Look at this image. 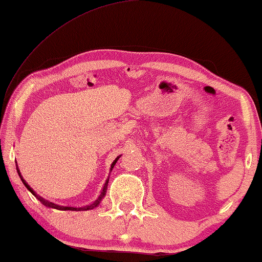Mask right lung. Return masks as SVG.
<instances>
[{"mask_svg":"<svg viewBox=\"0 0 262 262\" xmlns=\"http://www.w3.org/2000/svg\"><path fill=\"white\" fill-rule=\"evenodd\" d=\"M119 160V156L117 157L116 160L113 161V163H112V166H111V170L113 169V167L116 166V163H117V161ZM16 170H17V174H19V177L21 178V181L24 182V185L26 186V188L28 189V191H30L32 194H33L35 198H37L39 202H40L41 204H44L45 206H48V207H51V209H57V210H62V211H87V210H91V209H94V207H96L100 204V202H101V199L103 198V196H105V194H106V191H107V185H108V180L110 179H107L106 180V182H105V185H103V188H102V191H101V194H100V196L98 198V200H95V203H93L92 205H87V206H83V207H73V206H60V205H57V204H55V203H52V202H49V200H46V199H44V198H41L40 195H38L37 193H35L33 189H32L31 187H30V185L27 184L26 181L24 180V178L21 177V173H20V170H19V168H16Z\"/></svg>","mask_w":262,"mask_h":262,"instance_id":"right-lung-1","label":"right lung"}]
</instances>
